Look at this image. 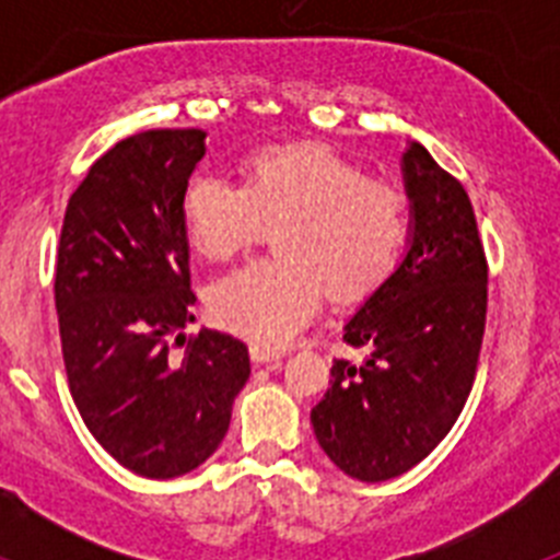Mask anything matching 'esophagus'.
<instances>
[{
    "label": "esophagus",
    "mask_w": 560,
    "mask_h": 560,
    "mask_svg": "<svg viewBox=\"0 0 560 560\" xmlns=\"http://www.w3.org/2000/svg\"><path fill=\"white\" fill-rule=\"evenodd\" d=\"M249 355L255 364H269V368H280V361H283V353H271V350L260 348V345H252Z\"/></svg>",
    "instance_id": "34e87169"
}]
</instances>
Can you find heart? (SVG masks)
Wrapping results in <instances>:
<instances>
[{"instance_id":"heart-1","label":"heart","mask_w":560,"mask_h":560,"mask_svg":"<svg viewBox=\"0 0 560 560\" xmlns=\"http://www.w3.org/2000/svg\"><path fill=\"white\" fill-rule=\"evenodd\" d=\"M182 221L207 260H230L277 226L280 257L230 271L207 296L221 328L277 350L314 319L323 289L353 303L393 275L409 237V201L328 148H266L241 187L219 176L187 182Z\"/></svg>"}]
</instances>
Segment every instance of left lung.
Masks as SVG:
<instances>
[{
    "mask_svg": "<svg viewBox=\"0 0 560 560\" xmlns=\"http://www.w3.org/2000/svg\"><path fill=\"white\" fill-rule=\"evenodd\" d=\"M409 246L398 269L359 305L311 409L323 452L348 477L387 482L427 459L452 432L477 375L488 311V264L465 187L420 142L404 160Z\"/></svg>",
    "mask_w": 560,
    "mask_h": 560,
    "instance_id": "8db88e82",
    "label": "left lung"
}]
</instances>
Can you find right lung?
Masks as SVG:
<instances>
[{"label": "right lung", "mask_w": 560, "mask_h": 560, "mask_svg": "<svg viewBox=\"0 0 560 560\" xmlns=\"http://www.w3.org/2000/svg\"><path fill=\"white\" fill-rule=\"evenodd\" d=\"M201 128H156L108 148L67 205L56 311L69 393L95 440L148 479L190 474L221 446L249 378L241 339L192 323L182 192ZM185 343L171 354L170 339Z\"/></svg>", "instance_id": "obj_1"}]
</instances>
